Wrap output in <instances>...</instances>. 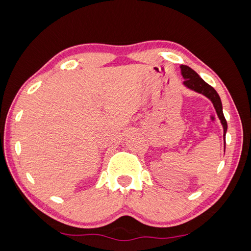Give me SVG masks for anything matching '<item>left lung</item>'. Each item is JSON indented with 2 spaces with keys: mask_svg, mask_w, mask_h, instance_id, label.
I'll return each mask as SVG.
<instances>
[{
  "mask_svg": "<svg viewBox=\"0 0 251 251\" xmlns=\"http://www.w3.org/2000/svg\"><path fill=\"white\" fill-rule=\"evenodd\" d=\"M181 69V74L184 77V82L183 84L186 87H189L191 89L195 90V92L205 95L207 98H209L211 100V102L214 103L215 109L217 111V114L219 116V119L221 121V124L223 125V129H225V137L226 134V129H227V123L225 115H223V111H222V103H221V99L219 97V95L215 90L214 87H211L209 84H207L204 79H202L199 74H197L194 70L188 66H180Z\"/></svg>",
  "mask_w": 251,
  "mask_h": 251,
  "instance_id": "left-lung-1",
  "label": "left lung"
}]
</instances>
